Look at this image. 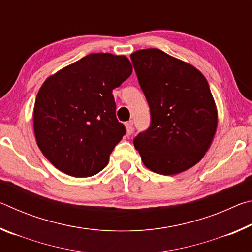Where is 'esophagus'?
I'll list each match as a JSON object with an SVG mask.
<instances>
[{
  "label": "esophagus",
  "instance_id": "1",
  "mask_svg": "<svg viewBox=\"0 0 252 252\" xmlns=\"http://www.w3.org/2000/svg\"><path fill=\"white\" fill-rule=\"evenodd\" d=\"M126 134L131 135L132 132H133V122L129 121L126 123Z\"/></svg>",
  "mask_w": 252,
  "mask_h": 252
}]
</instances>
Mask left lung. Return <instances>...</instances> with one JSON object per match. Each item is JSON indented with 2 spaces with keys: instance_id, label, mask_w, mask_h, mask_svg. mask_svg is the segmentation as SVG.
Returning a JSON list of instances; mask_svg holds the SVG:
<instances>
[{
  "instance_id": "8db88e82",
  "label": "left lung",
  "mask_w": 252,
  "mask_h": 252,
  "mask_svg": "<svg viewBox=\"0 0 252 252\" xmlns=\"http://www.w3.org/2000/svg\"><path fill=\"white\" fill-rule=\"evenodd\" d=\"M131 61L151 116L150 126L133 140L143 164L163 176L193 167L210 147L218 122L206 78L158 49L135 51Z\"/></svg>"
}]
</instances>
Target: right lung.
<instances>
[{
    "instance_id": "obj_1",
    "label": "right lung",
    "mask_w": 252,
    "mask_h": 252,
    "mask_svg": "<svg viewBox=\"0 0 252 252\" xmlns=\"http://www.w3.org/2000/svg\"><path fill=\"white\" fill-rule=\"evenodd\" d=\"M132 73L125 55L91 53L45 80L34 105L40 150L60 171L91 177L126 134L112 90Z\"/></svg>"
}]
</instances>
